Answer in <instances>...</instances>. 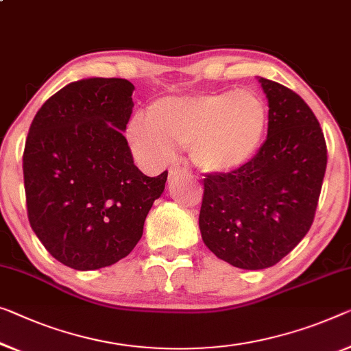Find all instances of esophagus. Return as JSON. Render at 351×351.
Returning <instances> with one entry per match:
<instances>
[{"label": "esophagus", "mask_w": 351, "mask_h": 351, "mask_svg": "<svg viewBox=\"0 0 351 351\" xmlns=\"http://www.w3.org/2000/svg\"><path fill=\"white\" fill-rule=\"evenodd\" d=\"M182 175V171L180 169H170L169 170V181H173L175 178H180Z\"/></svg>", "instance_id": "34e87169"}]
</instances>
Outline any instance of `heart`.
<instances>
[{"mask_svg": "<svg viewBox=\"0 0 351 351\" xmlns=\"http://www.w3.org/2000/svg\"><path fill=\"white\" fill-rule=\"evenodd\" d=\"M269 108L252 90L206 93L156 101L148 117L134 114L128 140L135 159L162 167L189 148V158L208 175L238 170L255 158L268 130Z\"/></svg>", "mask_w": 351, "mask_h": 351, "instance_id": "1", "label": "heart"}]
</instances>
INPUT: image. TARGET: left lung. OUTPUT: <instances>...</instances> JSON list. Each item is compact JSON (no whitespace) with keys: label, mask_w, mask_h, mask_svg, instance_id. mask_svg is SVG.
Returning a JSON list of instances; mask_svg holds the SVG:
<instances>
[{"label":"left lung","mask_w":351,"mask_h":351,"mask_svg":"<svg viewBox=\"0 0 351 351\" xmlns=\"http://www.w3.org/2000/svg\"><path fill=\"white\" fill-rule=\"evenodd\" d=\"M258 82L269 107L266 142L241 169L203 180L198 217L206 247L241 269L269 268L306 237L328 162L309 106L280 83Z\"/></svg>","instance_id":"obj_1"}]
</instances>
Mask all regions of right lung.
Returning <instances> with one entry per match:
<instances>
[{
	"label": "right lung",
	"instance_id": "1",
	"mask_svg": "<svg viewBox=\"0 0 351 351\" xmlns=\"http://www.w3.org/2000/svg\"><path fill=\"white\" fill-rule=\"evenodd\" d=\"M134 85L88 77L55 93L31 123L23 153L29 223L62 265L93 271L132 252L165 189L134 165L123 135Z\"/></svg>",
	"mask_w": 351,
	"mask_h": 351
}]
</instances>
